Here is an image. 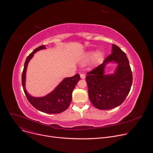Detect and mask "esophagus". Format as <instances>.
Listing matches in <instances>:
<instances>
[{
    "label": "esophagus",
    "mask_w": 153,
    "mask_h": 153,
    "mask_svg": "<svg viewBox=\"0 0 153 153\" xmlns=\"http://www.w3.org/2000/svg\"><path fill=\"white\" fill-rule=\"evenodd\" d=\"M80 77H81V79H84L85 78V74H80Z\"/></svg>",
    "instance_id": "1"
}]
</instances>
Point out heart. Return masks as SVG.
<instances>
[{
    "label": "heart",
    "instance_id": "heart-1",
    "mask_svg": "<svg viewBox=\"0 0 153 153\" xmlns=\"http://www.w3.org/2000/svg\"><path fill=\"white\" fill-rule=\"evenodd\" d=\"M104 53L101 50H98L94 53L92 52H87L84 57V63H88L91 61V63L94 65H99L102 62Z\"/></svg>",
    "mask_w": 153,
    "mask_h": 153
}]
</instances>
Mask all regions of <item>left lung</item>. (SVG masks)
Here are the masks:
<instances>
[{
	"label": "left lung",
	"instance_id": "1",
	"mask_svg": "<svg viewBox=\"0 0 153 153\" xmlns=\"http://www.w3.org/2000/svg\"><path fill=\"white\" fill-rule=\"evenodd\" d=\"M111 54L103 63L87 73L86 82L88 97L94 106L106 110L119 106L128 95L132 84V73L126 54L113 44ZM115 62L118 66L114 74H104L106 65Z\"/></svg>",
	"mask_w": 153,
	"mask_h": 153
}]
</instances>
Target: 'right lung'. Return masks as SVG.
Masks as SVG:
<instances>
[{"mask_svg": "<svg viewBox=\"0 0 153 153\" xmlns=\"http://www.w3.org/2000/svg\"><path fill=\"white\" fill-rule=\"evenodd\" d=\"M45 48V45L40 46L27 57L22 73V85L27 99L35 108L47 114H58L65 111L69 107L72 100L73 91L80 77L79 74H77L73 77L65 78L52 92L44 97H34L29 95L25 88L27 65L35 53Z\"/></svg>", "mask_w": 153, "mask_h": 153, "instance_id": "obj_1", "label": "right lung"}]
</instances>
